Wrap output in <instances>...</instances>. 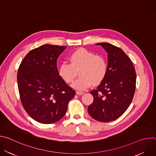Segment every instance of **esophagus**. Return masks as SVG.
Instances as JSON below:
<instances>
[{"mask_svg":"<svg viewBox=\"0 0 156 156\" xmlns=\"http://www.w3.org/2000/svg\"><path fill=\"white\" fill-rule=\"evenodd\" d=\"M76 94H77L78 95H83V94H84V92H83V91H76Z\"/></svg>","mask_w":156,"mask_h":156,"instance_id":"obj_1","label":"esophagus"}]
</instances>
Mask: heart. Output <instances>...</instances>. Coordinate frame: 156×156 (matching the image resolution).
<instances>
[{"instance_id":"1","label":"heart","mask_w":156,"mask_h":156,"mask_svg":"<svg viewBox=\"0 0 156 156\" xmlns=\"http://www.w3.org/2000/svg\"><path fill=\"white\" fill-rule=\"evenodd\" d=\"M70 63L63 62L58 69V73L66 83H71L78 75L80 77L72 84L78 90H85L93 84H99L106 77L108 62L101 54L80 48L73 52L69 57Z\"/></svg>"}]
</instances>
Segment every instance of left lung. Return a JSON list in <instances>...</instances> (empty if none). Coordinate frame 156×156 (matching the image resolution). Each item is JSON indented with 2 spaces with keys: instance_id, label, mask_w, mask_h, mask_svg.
Instances as JSON below:
<instances>
[{
  "instance_id": "1",
  "label": "left lung",
  "mask_w": 156,
  "mask_h": 156,
  "mask_svg": "<svg viewBox=\"0 0 156 156\" xmlns=\"http://www.w3.org/2000/svg\"><path fill=\"white\" fill-rule=\"evenodd\" d=\"M96 44L108 53V72L90 92L94 100L87 110L94 119L108 122L120 117L129 106L135 92L136 75L130 58L120 48L107 42Z\"/></svg>"
}]
</instances>
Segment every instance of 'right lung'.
Returning a JSON list of instances; mask_svg holds the SVG:
<instances>
[{
	"label": "right lung",
	"instance_id": "add662e5",
	"mask_svg": "<svg viewBox=\"0 0 156 156\" xmlns=\"http://www.w3.org/2000/svg\"><path fill=\"white\" fill-rule=\"evenodd\" d=\"M66 46L44 44L30 51L17 72L21 102L36 121L51 124L66 114L75 91L59 75L57 60Z\"/></svg>",
	"mask_w": 156,
	"mask_h": 156
}]
</instances>
